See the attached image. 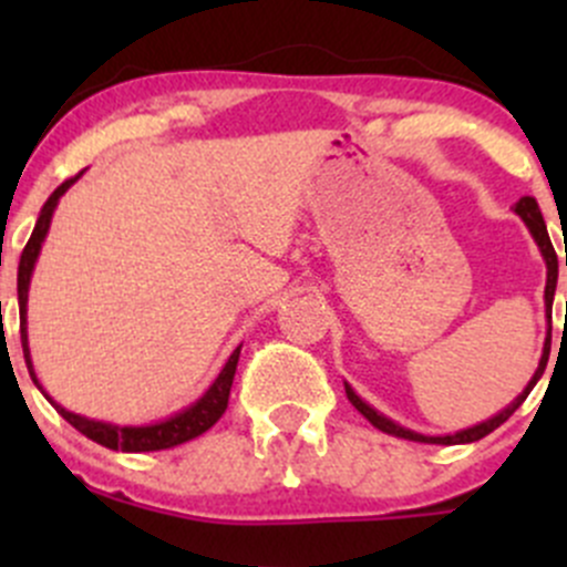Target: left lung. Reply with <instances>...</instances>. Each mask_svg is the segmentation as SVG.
Listing matches in <instances>:
<instances>
[{
    "label": "left lung",
    "instance_id": "left-lung-1",
    "mask_svg": "<svg viewBox=\"0 0 567 567\" xmlns=\"http://www.w3.org/2000/svg\"><path fill=\"white\" fill-rule=\"evenodd\" d=\"M516 214L522 216V221L527 225V230L532 233V238H535L537 249H540L543 260H546V293H543V301H546V318H548V331H546V342H543V353H540V362H537V370L535 375L529 379V384L524 386V392L518 394L516 400H513L511 405H505V409L499 411V414H494L491 420L485 422H477V425L472 427H463L458 433H447V436H425V433H416V431H409V427L398 425V422L390 420V416H384L381 411H375L373 405L364 403L362 398H359L357 392L351 390V384H346V394L348 400H351L353 405H357L359 414L368 416L370 422H373L379 431L390 433V436H398V439H409V442H422V444H468V442H477V439L488 436L491 431H496V427L502 425V422L511 420L513 411L518 409V405L527 400V394L532 392V386L540 381L543 370H546V362H548V351H551V305H554V290H557V251L551 247V238H548V230H546V221H543V214L540 208H537L535 197H522L516 203ZM565 266H567V257H565Z\"/></svg>",
    "mask_w": 567,
    "mask_h": 567
}]
</instances>
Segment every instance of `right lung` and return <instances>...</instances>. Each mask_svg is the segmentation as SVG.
<instances>
[{"label": "right lung", "mask_w": 567, "mask_h": 567, "mask_svg": "<svg viewBox=\"0 0 567 567\" xmlns=\"http://www.w3.org/2000/svg\"><path fill=\"white\" fill-rule=\"evenodd\" d=\"M79 181L71 177L62 186H56L51 192V197L45 199L43 208H40V216L35 221V230H32L30 241H27L24 251H21V262H19V316H21V346H24V359L27 368H30L32 381L40 392L45 394L51 405L62 414V420L71 422L79 433H84L93 442L104 444L109 450H123V453H153V450H169L177 447L183 442H192V439L203 436L208 427H214L219 422V416L225 414L227 400H230V386L233 379H236V368H238V357H241V346L230 353V359L225 362V368L219 370V375L214 379V384L203 392V398L194 400L192 405H186L177 414L167 416V420L151 422V425H114V422H101V420H90V416L73 414V411L62 409L49 392L40 386L35 368H32V357H30V340H27V296H30V279L32 271H35V262L40 255V247H43L45 236H49L51 227V216H54V208L60 205V197Z\"/></svg>", "instance_id": "right-lung-1"}]
</instances>
